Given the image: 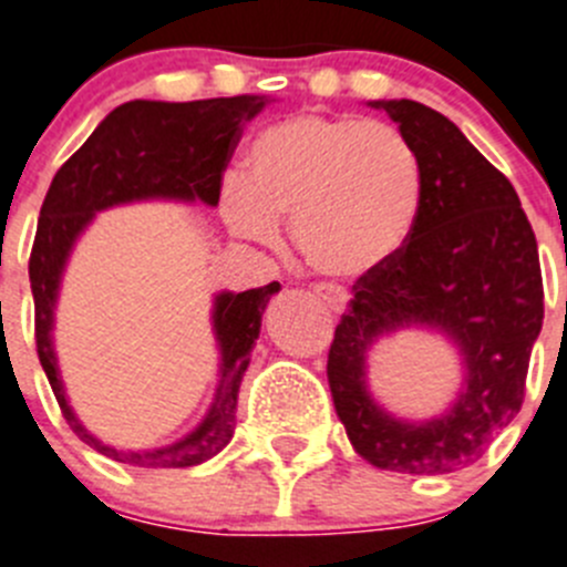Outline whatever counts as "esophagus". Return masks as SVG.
I'll return each instance as SVG.
<instances>
[{
  "instance_id": "1",
  "label": "esophagus",
  "mask_w": 567,
  "mask_h": 567,
  "mask_svg": "<svg viewBox=\"0 0 567 567\" xmlns=\"http://www.w3.org/2000/svg\"><path fill=\"white\" fill-rule=\"evenodd\" d=\"M315 292L320 295L322 303H326L331 311H337V315H339V311L348 309L350 298H348V292H344L342 287H333V284H317Z\"/></svg>"
}]
</instances>
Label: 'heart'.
Wrapping results in <instances>:
<instances>
[{
	"label": "heart",
	"instance_id": "1",
	"mask_svg": "<svg viewBox=\"0 0 567 567\" xmlns=\"http://www.w3.org/2000/svg\"><path fill=\"white\" fill-rule=\"evenodd\" d=\"M423 208V169L409 138L384 122L298 113L252 138L245 177L219 194L228 230L275 247L292 219L300 256L322 275L361 278L412 239Z\"/></svg>",
	"mask_w": 567,
	"mask_h": 567
}]
</instances>
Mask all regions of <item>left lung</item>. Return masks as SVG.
Returning a JSON list of instances; mask_svg holds the SVG:
<instances>
[{
    "label": "left lung",
    "instance_id": "8db88e82",
    "mask_svg": "<svg viewBox=\"0 0 567 567\" xmlns=\"http://www.w3.org/2000/svg\"><path fill=\"white\" fill-rule=\"evenodd\" d=\"M368 105L417 153L423 208L401 256L355 280L328 350V386L361 460L436 476L473 465L520 412L543 328L540 256L512 183L449 116L414 100ZM403 327L436 332L461 355V392L434 419H398L369 392V353Z\"/></svg>",
    "mask_w": 567,
    "mask_h": 567
}]
</instances>
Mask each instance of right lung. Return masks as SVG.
I'll list each match as a JSON object with an SVG mask.
<instances>
[{"mask_svg":"<svg viewBox=\"0 0 567 567\" xmlns=\"http://www.w3.org/2000/svg\"><path fill=\"white\" fill-rule=\"evenodd\" d=\"M269 96L239 94L197 102L133 100L113 107L89 142L58 169L41 206L30 256L35 300L38 359L74 434L100 454L133 467H194L217 456L234 436L239 386L261 333L269 298L280 292L272 280L247 292H217L212 331L219 350V381L206 417L172 445L131 451L91 434L69 403L55 350V309L63 275L80 236L96 214L131 203H203L219 206V181L245 122L269 105Z\"/></svg>","mask_w":567,"mask_h":567,"instance_id":"obj_1","label":"right lung"}]
</instances>
